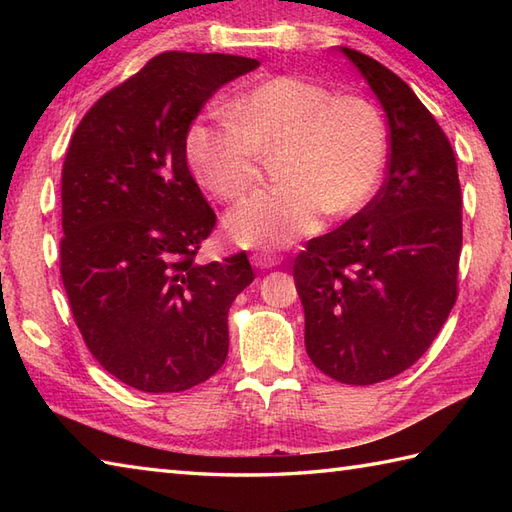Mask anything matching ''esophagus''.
<instances>
[{"mask_svg": "<svg viewBox=\"0 0 512 512\" xmlns=\"http://www.w3.org/2000/svg\"><path fill=\"white\" fill-rule=\"evenodd\" d=\"M253 264L257 268H273L277 264H281V257L275 253H255L253 255Z\"/></svg>", "mask_w": 512, "mask_h": 512, "instance_id": "34e87169", "label": "esophagus"}]
</instances>
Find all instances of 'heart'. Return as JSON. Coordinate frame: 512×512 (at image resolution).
I'll list each match as a JSON object with an SVG mask.
<instances>
[{
    "label": "heart",
    "mask_w": 512,
    "mask_h": 512,
    "mask_svg": "<svg viewBox=\"0 0 512 512\" xmlns=\"http://www.w3.org/2000/svg\"><path fill=\"white\" fill-rule=\"evenodd\" d=\"M228 123H193L189 167L206 189L239 202L275 158L277 189L262 191L226 217L244 248H284L317 231L321 213L343 220L372 198L387 162V127L374 103L281 74L239 94Z\"/></svg>",
    "instance_id": "heart-1"
}]
</instances>
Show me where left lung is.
I'll return each instance as SVG.
<instances>
[{
	"instance_id": "1",
	"label": "left lung",
	"mask_w": 512,
	"mask_h": 512,
	"mask_svg": "<svg viewBox=\"0 0 512 512\" xmlns=\"http://www.w3.org/2000/svg\"><path fill=\"white\" fill-rule=\"evenodd\" d=\"M389 123L383 187L336 231L314 237L292 275L314 367L345 385H374L429 350L458 299L462 189L447 134L398 74L341 48Z\"/></svg>"
}]
</instances>
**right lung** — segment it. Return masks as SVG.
I'll use <instances>...</instances> for the list:
<instances>
[{
    "instance_id": "obj_1",
    "label": "right lung",
    "mask_w": 512,
    "mask_h": 512,
    "mask_svg": "<svg viewBox=\"0 0 512 512\" xmlns=\"http://www.w3.org/2000/svg\"><path fill=\"white\" fill-rule=\"evenodd\" d=\"M257 65L162 52L74 129L61 171L63 288L92 356L134 389H191L226 361L228 310L255 275L246 253L195 262L217 217L184 143L213 92Z\"/></svg>"
}]
</instances>
